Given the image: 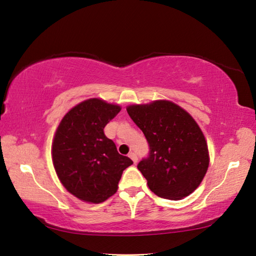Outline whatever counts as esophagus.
<instances>
[{"label": "esophagus", "instance_id": "34e87169", "mask_svg": "<svg viewBox=\"0 0 256 256\" xmlns=\"http://www.w3.org/2000/svg\"><path fill=\"white\" fill-rule=\"evenodd\" d=\"M128 158L132 160V161L134 162V164L138 162V155H136V154H135L134 152H131V153H128Z\"/></svg>", "mask_w": 256, "mask_h": 256}]
</instances>
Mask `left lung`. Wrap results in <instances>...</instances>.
<instances>
[{"mask_svg":"<svg viewBox=\"0 0 256 256\" xmlns=\"http://www.w3.org/2000/svg\"><path fill=\"white\" fill-rule=\"evenodd\" d=\"M150 146L138 168L151 191L168 200H181L201 184L208 168V148L198 123L173 102L158 100L126 108Z\"/></svg>","mask_w":256,"mask_h":256,"instance_id":"obj_1","label":"left lung"}]
</instances>
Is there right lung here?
<instances>
[{"mask_svg":"<svg viewBox=\"0 0 256 256\" xmlns=\"http://www.w3.org/2000/svg\"><path fill=\"white\" fill-rule=\"evenodd\" d=\"M121 111L100 98L83 101L64 115L52 144L60 181L74 196L102 203L118 191L122 173L133 161L121 155L104 128Z\"/></svg>","mask_w":256,"mask_h":256,"instance_id":"1","label":"right lung"}]
</instances>
